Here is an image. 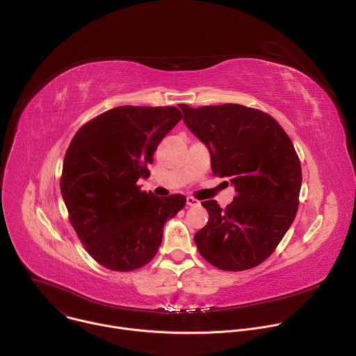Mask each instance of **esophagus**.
<instances>
[{
	"mask_svg": "<svg viewBox=\"0 0 356 356\" xmlns=\"http://www.w3.org/2000/svg\"><path fill=\"white\" fill-rule=\"evenodd\" d=\"M186 202H187L188 207H197V206H200V201L195 200L194 197H187V198H186Z\"/></svg>",
	"mask_w": 356,
	"mask_h": 356,
	"instance_id": "obj_1",
	"label": "esophagus"
}]
</instances>
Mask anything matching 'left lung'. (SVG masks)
Segmentation results:
<instances>
[{"label": "left lung", "instance_id": "obj_1", "mask_svg": "<svg viewBox=\"0 0 356 356\" xmlns=\"http://www.w3.org/2000/svg\"><path fill=\"white\" fill-rule=\"evenodd\" d=\"M180 108L186 127L209 147L213 173L236 191L224 210L216 200L201 202L210 218L194 235L197 249L221 270L255 268L272 255L297 213L301 166L294 146L275 118L255 108Z\"/></svg>", "mask_w": 356, "mask_h": 356}]
</instances>
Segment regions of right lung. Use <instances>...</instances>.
I'll return each mask as SVG.
<instances>
[{
	"label": "right lung",
	"mask_w": 356,
	"mask_h": 356,
	"mask_svg": "<svg viewBox=\"0 0 356 356\" xmlns=\"http://www.w3.org/2000/svg\"><path fill=\"white\" fill-rule=\"evenodd\" d=\"M180 120L176 107L122 106L88 121L72 139L62 197L80 241L104 268L131 272L149 264L165 222L186 206L181 194L156 197L136 186Z\"/></svg>",
	"instance_id": "1"
}]
</instances>
